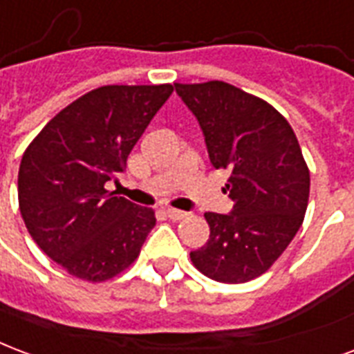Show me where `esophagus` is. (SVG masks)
<instances>
[{"instance_id":"obj_1","label":"esophagus","mask_w":354,"mask_h":354,"mask_svg":"<svg viewBox=\"0 0 354 354\" xmlns=\"http://www.w3.org/2000/svg\"><path fill=\"white\" fill-rule=\"evenodd\" d=\"M167 216H169L170 219H174V221H180V219H185L189 214H187V212L176 210V208H167Z\"/></svg>"}]
</instances>
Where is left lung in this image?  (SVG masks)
Here are the masks:
<instances>
[{
    "label": "left lung",
    "mask_w": 354,
    "mask_h": 354,
    "mask_svg": "<svg viewBox=\"0 0 354 354\" xmlns=\"http://www.w3.org/2000/svg\"><path fill=\"white\" fill-rule=\"evenodd\" d=\"M204 133L216 169L229 170L230 214L206 212L210 238L193 266L219 283H245L270 268L302 227L310 169L295 131L261 97L210 80L174 84Z\"/></svg>",
    "instance_id": "left-lung-1"
}]
</instances>
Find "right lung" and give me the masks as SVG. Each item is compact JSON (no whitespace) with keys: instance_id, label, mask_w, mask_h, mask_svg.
I'll return each mask as SVG.
<instances>
[{"instance_id":"obj_1","label":"right lung","mask_w":354,"mask_h":354,"mask_svg":"<svg viewBox=\"0 0 354 354\" xmlns=\"http://www.w3.org/2000/svg\"><path fill=\"white\" fill-rule=\"evenodd\" d=\"M172 91V84L101 86L57 112L24 151L18 206L26 229L71 276L101 283L137 261L156 212L104 184L124 172Z\"/></svg>"}]
</instances>
